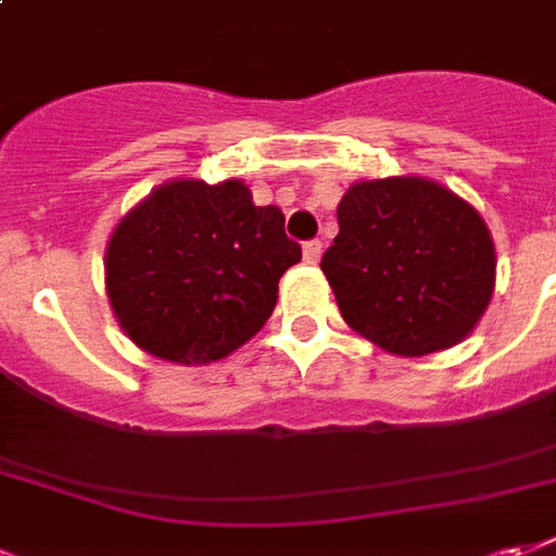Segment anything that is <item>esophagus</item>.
I'll return each mask as SVG.
<instances>
[{
	"label": "esophagus",
	"instance_id": "34e87169",
	"mask_svg": "<svg viewBox=\"0 0 556 556\" xmlns=\"http://www.w3.org/2000/svg\"><path fill=\"white\" fill-rule=\"evenodd\" d=\"M302 254H305V263H319V257H323V242H319V239H311V242H305Z\"/></svg>",
	"mask_w": 556,
	"mask_h": 556
}]
</instances>
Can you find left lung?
I'll return each mask as SVG.
<instances>
[{"instance_id":"8db88e82","label":"left lung","mask_w":556,"mask_h":556,"mask_svg":"<svg viewBox=\"0 0 556 556\" xmlns=\"http://www.w3.org/2000/svg\"><path fill=\"white\" fill-rule=\"evenodd\" d=\"M323 254L340 317L379 350L420 358L471 334L494 293V242L465 198L429 177L352 184Z\"/></svg>"}]
</instances>
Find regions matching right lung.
I'll list each match as a JSON object with an SVG mask.
<instances>
[{"label": "right lung", "instance_id": "1", "mask_svg": "<svg viewBox=\"0 0 556 556\" xmlns=\"http://www.w3.org/2000/svg\"><path fill=\"white\" fill-rule=\"evenodd\" d=\"M302 261L278 206H254L230 177H177L129 210L106 242V295L141 352L210 364L249 343L278 302L281 275Z\"/></svg>", "mask_w": 556, "mask_h": 556}]
</instances>
